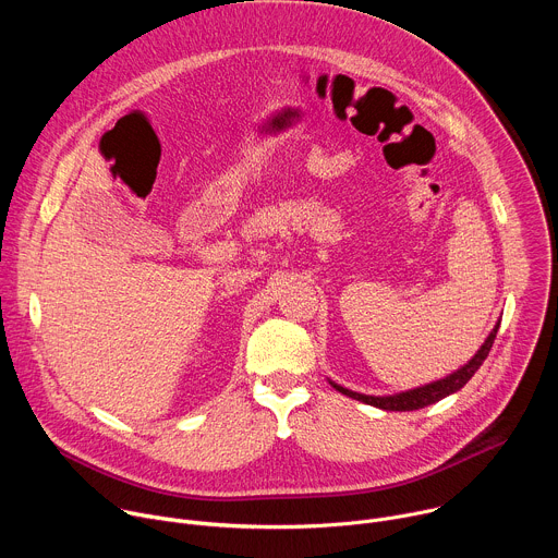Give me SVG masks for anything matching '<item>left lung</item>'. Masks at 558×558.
<instances>
[{"label":"left lung","instance_id":"obj_1","mask_svg":"<svg viewBox=\"0 0 558 558\" xmlns=\"http://www.w3.org/2000/svg\"><path fill=\"white\" fill-rule=\"evenodd\" d=\"M497 331H499V323L497 327L493 329V333L488 336V340L484 342V347L476 351V355L465 364L461 366L459 371H454L452 375L439 379V381H433V384H426V386H420V388H413V390H407V392H397V395H388V397H373V395H362V392H353L349 388H342L338 384H333V388H338L340 392L353 397V400L357 402H364V404H371V407H377V409H384V411H417V409H424L428 404H435L439 400H444L446 395H452L457 392L459 388H463L468 384V379L476 373V368H480L484 364V360L488 357L493 344H495V338H497Z\"/></svg>","mask_w":558,"mask_h":558}]
</instances>
